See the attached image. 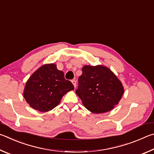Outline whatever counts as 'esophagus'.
I'll list each match as a JSON object with an SVG mask.
<instances>
[{"label": "esophagus", "mask_w": 154, "mask_h": 154, "mask_svg": "<svg viewBox=\"0 0 154 154\" xmlns=\"http://www.w3.org/2000/svg\"><path fill=\"white\" fill-rule=\"evenodd\" d=\"M72 83L73 84V85H74V88L76 87V81H75V80H72Z\"/></svg>", "instance_id": "1"}]
</instances>
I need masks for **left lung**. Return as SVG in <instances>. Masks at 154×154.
Here are the masks:
<instances>
[{"label": "left lung", "mask_w": 154, "mask_h": 154, "mask_svg": "<svg viewBox=\"0 0 154 154\" xmlns=\"http://www.w3.org/2000/svg\"><path fill=\"white\" fill-rule=\"evenodd\" d=\"M75 93L88 111L94 114L107 112L118 104L124 87L114 72L106 66H84Z\"/></svg>", "instance_id": "1"}]
</instances>
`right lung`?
<instances>
[{"label":"right lung","instance_id":"obj_1","mask_svg":"<svg viewBox=\"0 0 154 154\" xmlns=\"http://www.w3.org/2000/svg\"><path fill=\"white\" fill-rule=\"evenodd\" d=\"M74 89L55 63L45 64L27 80L23 97L32 108L41 112L51 111L59 104L65 94Z\"/></svg>","mask_w":154,"mask_h":154}]
</instances>
